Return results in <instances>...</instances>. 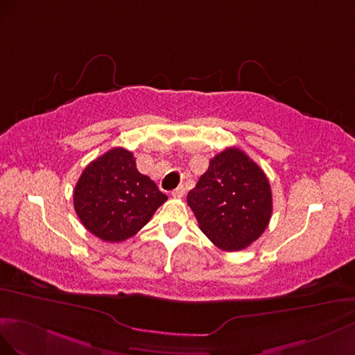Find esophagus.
I'll return each instance as SVG.
<instances>
[{
  "label": "esophagus",
  "mask_w": 355,
  "mask_h": 355,
  "mask_svg": "<svg viewBox=\"0 0 355 355\" xmlns=\"http://www.w3.org/2000/svg\"><path fill=\"white\" fill-rule=\"evenodd\" d=\"M186 193V189L183 186H178L175 190H172V196L174 198H181Z\"/></svg>",
  "instance_id": "1"
}]
</instances>
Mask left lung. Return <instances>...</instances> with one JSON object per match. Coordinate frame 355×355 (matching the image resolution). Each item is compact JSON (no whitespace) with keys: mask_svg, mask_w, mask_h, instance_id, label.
<instances>
[{"mask_svg":"<svg viewBox=\"0 0 355 355\" xmlns=\"http://www.w3.org/2000/svg\"><path fill=\"white\" fill-rule=\"evenodd\" d=\"M200 230L223 251L244 250L266 230L272 191L265 172L236 147L209 160L187 195Z\"/></svg>","mask_w":355,"mask_h":355,"instance_id":"left-lung-1","label":"left lung"}]
</instances>
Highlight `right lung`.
I'll return each instance as SVG.
<instances>
[{
  "mask_svg": "<svg viewBox=\"0 0 355 355\" xmlns=\"http://www.w3.org/2000/svg\"><path fill=\"white\" fill-rule=\"evenodd\" d=\"M168 199L137 169L130 151L116 147L85 168L74 189V209L96 238L121 242L143 229Z\"/></svg>",
  "mask_w": 355,
  "mask_h": 355,
  "instance_id": "obj_1",
  "label": "right lung"
}]
</instances>
